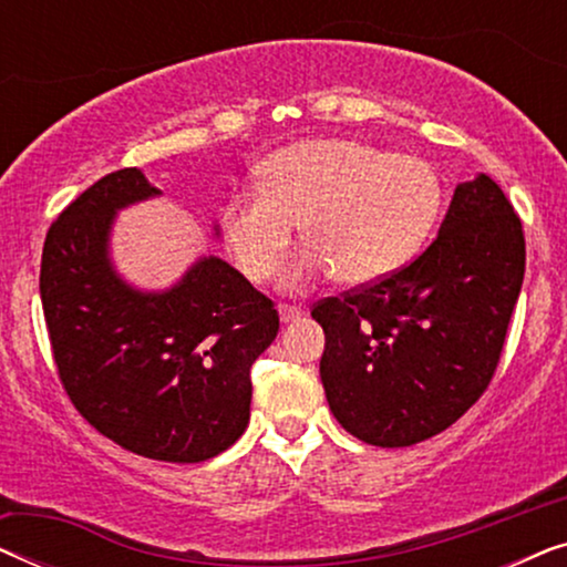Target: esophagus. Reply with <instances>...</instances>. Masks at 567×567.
I'll return each mask as SVG.
<instances>
[{
  "mask_svg": "<svg viewBox=\"0 0 567 567\" xmlns=\"http://www.w3.org/2000/svg\"><path fill=\"white\" fill-rule=\"evenodd\" d=\"M278 317H281L284 324H289V322H293V320H299V317H305V307L281 305V307H278Z\"/></svg>",
  "mask_w": 567,
  "mask_h": 567,
  "instance_id": "1",
  "label": "esophagus"
}]
</instances>
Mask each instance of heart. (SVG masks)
<instances>
[{"label": "heart", "instance_id": "b5f03b06", "mask_svg": "<svg viewBox=\"0 0 567 567\" xmlns=\"http://www.w3.org/2000/svg\"><path fill=\"white\" fill-rule=\"evenodd\" d=\"M444 204L431 162L353 138H307L270 154L260 190L224 206L221 231L245 278L262 284L289 252L297 224L309 247L286 270L289 289L336 270L374 284L421 252Z\"/></svg>", "mask_w": 567, "mask_h": 567}]
</instances>
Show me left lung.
<instances>
[{"instance_id":"left-lung-1","label":"left lung","mask_w":567,"mask_h":567,"mask_svg":"<svg viewBox=\"0 0 567 567\" xmlns=\"http://www.w3.org/2000/svg\"><path fill=\"white\" fill-rule=\"evenodd\" d=\"M524 231L498 183H460L433 243L382 281L317 301L320 377L338 423L413 446L460 421L501 361L524 281Z\"/></svg>"}]
</instances>
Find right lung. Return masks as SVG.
I'll return each mask as SVG.
<instances>
[{"mask_svg": "<svg viewBox=\"0 0 567 567\" xmlns=\"http://www.w3.org/2000/svg\"><path fill=\"white\" fill-rule=\"evenodd\" d=\"M138 167L72 200L45 235L41 301L59 379L84 421L159 462L221 454L250 421V367L278 312L247 278L206 255L165 291L123 281L111 260L121 208L159 196Z\"/></svg>", "mask_w": 567, "mask_h": 567, "instance_id": "right-lung-1", "label": "right lung"}]
</instances>
